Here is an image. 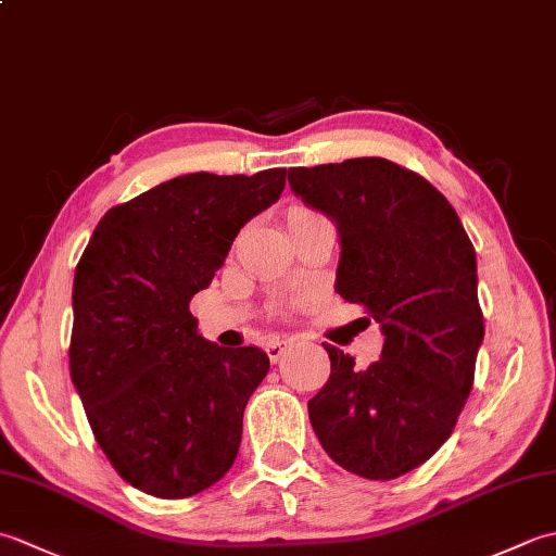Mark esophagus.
<instances>
[{
    "mask_svg": "<svg viewBox=\"0 0 556 556\" xmlns=\"http://www.w3.org/2000/svg\"><path fill=\"white\" fill-rule=\"evenodd\" d=\"M287 349H289V341H281V339H271V341H267V346H265L271 363H277L281 356H285Z\"/></svg>",
    "mask_w": 556,
    "mask_h": 556,
    "instance_id": "34e87169",
    "label": "esophagus"
}]
</instances>
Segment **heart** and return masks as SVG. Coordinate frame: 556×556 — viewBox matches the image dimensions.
<instances>
[{
	"label": "heart",
	"instance_id": "b5f03b06",
	"mask_svg": "<svg viewBox=\"0 0 556 556\" xmlns=\"http://www.w3.org/2000/svg\"><path fill=\"white\" fill-rule=\"evenodd\" d=\"M311 217H315V212H313V210L293 207V210L289 212L287 224H296V222H301V219H311ZM303 303H305V299H301V296L281 299V301H277L275 305H271V315H275V317H287V315H291L293 311H299Z\"/></svg>",
	"mask_w": 556,
	"mask_h": 556
}]
</instances>
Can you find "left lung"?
<instances>
[{"instance_id": "obj_1", "label": "left lung", "mask_w": 556, "mask_h": 556, "mask_svg": "<svg viewBox=\"0 0 556 556\" xmlns=\"http://www.w3.org/2000/svg\"><path fill=\"white\" fill-rule=\"evenodd\" d=\"M289 184L337 222V291L384 332L365 370L325 346L332 372L308 401L313 430L349 473L399 478L448 440L473 387L485 337L476 248L428 179L384 157L291 167Z\"/></svg>"}]
</instances>
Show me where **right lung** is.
Here are the masks:
<instances>
[{"label": "right lung", "instance_id": "1", "mask_svg": "<svg viewBox=\"0 0 556 556\" xmlns=\"http://www.w3.org/2000/svg\"><path fill=\"white\" fill-rule=\"evenodd\" d=\"M285 184L287 169L176 176L112 207L78 260L71 380L116 473L152 497L203 492L239 454L269 358L205 341L188 305Z\"/></svg>", "mask_w": 556, "mask_h": 556}]
</instances>
